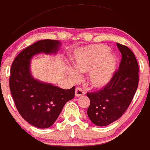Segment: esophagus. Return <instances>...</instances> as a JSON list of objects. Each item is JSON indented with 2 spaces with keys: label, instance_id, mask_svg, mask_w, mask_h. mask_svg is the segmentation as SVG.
Returning a JSON list of instances; mask_svg holds the SVG:
<instances>
[{
  "label": "esophagus",
  "instance_id": "34e87169",
  "mask_svg": "<svg viewBox=\"0 0 150 150\" xmlns=\"http://www.w3.org/2000/svg\"><path fill=\"white\" fill-rule=\"evenodd\" d=\"M85 94L84 91L80 87H77L76 89H75V96L76 97H81L83 96V95Z\"/></svg>",
  "mask_w": 150,
  "mask_h": 150
}]
</instances>
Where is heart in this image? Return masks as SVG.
Wrapping results in <instances>:
<instances>
[{
	"instance_id": "heart-1",
	"label": "heart",
	"mask_w": 150,
	"mask_h": 150,
	"mask_svg": "<svg viewBox=\"0 0 150 150\" xmlns=\"http://www.w3.org/2000/svg\"><path fill=\"white\" fill-rule=\"evenodd\" d=\"M76 70L69 72L71 78L76 80L79 73H89L88 81L92 88L103 89L109 84L118 66V58L110 52L108 46L93 44L76 49L71 57Z\"/></svg>"
}]
</instances>
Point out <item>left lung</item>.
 Masks as SVG:
<instances>
[{
    "instance_id": "obj_1",
    "label": "left lung",
    "mask_w": 150,
    "mask_h": 150,
    "mask_svg": "<svg viewBox=\"0 0 150 150\" xmlns=\"http://www.w3.org/2000/svg\"><path fill=\"white\" fill-rule=\"evenodd\" d=\"M117 46L122 55L118 71L107 86L86 94L90 100L88 117L99 126H108L118 120L129 106L138 87L139 66L134 52L119 43Z\"/></svg>"
}]
</instances>
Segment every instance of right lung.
<instances>
[{
  "label": "right lung",
  "mask_w": 150,
  "mask_h": 150,
  "mask_svg": "<svg viewBox=\"0 0 150 150\" xmlns=\"http://www.w3.org/2000/svg\"><path fill=\"white\" fill-rule=\"evenodd\" d=\"M61 45L58 40H40L23 50L11 65L9 85L16 108L26 121L39 129L51 126L65 104L74 97L75 86L61 89L37 79L31 72L35 55H55Z\"/></svg>",
  "instance_id": "1"
}]
</instances>
